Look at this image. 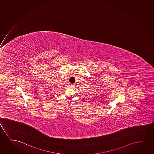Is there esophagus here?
I'll return each mask as SVG.
<instances>
[{
  "label": "esophagus",
  "instance_id": "34e87169",
  "mask_svg": "<svg viewBox=\"0 0 154 154\" xmlns=\"http://www.w3.org/2000/svg\"><path fill=\"white\" fill-rule=\"evenodd\" d=\"M70 88H74V84H71L70 85Z\"/></svg>",
  "mask_w": 154,
  "mask_h": 154
}]
</instances>
